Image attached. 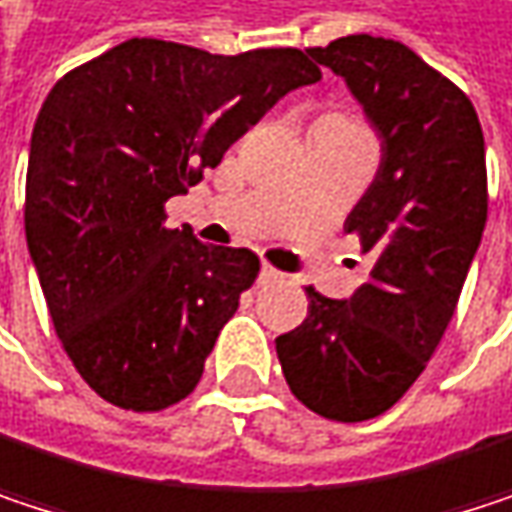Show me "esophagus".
Listing matches in <instances>:
<instances>
[{
  "label": "esophagus",
  "instance_id": "1",
  "mask_svg": "<svg viewBox=\"0 0 512 512\" xmlns=\"http://www.w3.org/2000/svg\"><path fill=\"white\" fill-rule=\"evenodd\" d=\"M259 280H262V283H277V280H283V274H280L274 265L262 262V268H259Z\"/></svg>",
  "mask_w": 512,
  "mask_h": 512
}]
</instances>
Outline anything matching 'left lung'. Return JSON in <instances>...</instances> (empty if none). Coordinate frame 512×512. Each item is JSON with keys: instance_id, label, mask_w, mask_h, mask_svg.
<instances>
[{"instance_id": "8db88e82", "label": "left lung", "mask_w": 512, "mask_h": 512, "mask_svg": "<svg viewBox=\"0 0 512 512\" xmlns=\"http://www.w3.org/2000/svg\"><path fill=\"white\" fill-rule=\"evenodd\" d=\"M346 80L382 136V163L346 217L370 277L334 301L307 286V319L277 337L289 390L316 414H384L438 349L486 226V145L459 86L399 41L349 35L307 50Z\"/></svg>"}]
</instances>
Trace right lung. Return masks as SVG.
Returning a JSON list of instances; mask_svg holds the SVG:
<instances>
[{
  "label": "right lung",
  "mask_w": 512,
  "mask_h": 512,
  "mask_svg": "<svg viewBox=\"0 0 512 512\" xmlns=\"http://www.w3.org/2000/svg\"><path fill=\"white\" fill-rule=\"evenodd\" d=\"M316 80L295 47L214 56L130 38L53 86L32 130L26 241L62 349L101 399L160 411L199 384L259 256L169 229L163 205Z\"/></svg>",
  "instance_id": "right-lung-1"
}]
</instances>
